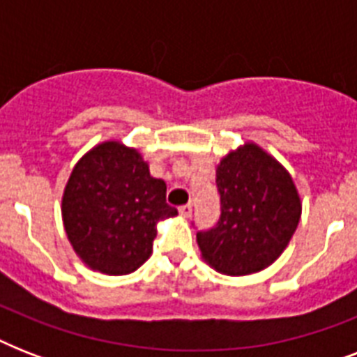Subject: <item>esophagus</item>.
I'll use <instances>...</instances> for the list:
<instances>
[{"label":"esophagus","mask_w":357,"mask_h":357,"mask_svg":"<svg viewBox=\"0 0 357 357\" xmlns=\"http://www.w3.org/2000/svg\"><path fill=\"white\" fill-rule=\"evenodd\" d=\"M179 215H181V217H185V218H189L190 215H192V207H190L189 204H187V206H181V207H179Z\"/></svg>","instance_id":"obj_1"}]
</instances>
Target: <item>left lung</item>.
Masks as SVG:
<instances>
[{
    "label": "left lung",
    "mask_w": 357,
    "mask_h": 357,
    "mask_svg": "<svg viewBox=\"0 0 357 357\" xmlns=\"http://www.w3.org/2000/svg\"><path fill=\"white\" fill-rule=\"evenodd\" d=\"M220 218L198 231L202 257L228 276L254 274L282 255L300 222L293 178L257 144L241 146L217 168Z\"/></svg>",
    "instance_id": "obj_1"
}]
</instances>
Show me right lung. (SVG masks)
Returning <instances> with one entry per match:
<instances>
[{
	"label": "right lung",
	"instance_id": "right-lung-1",
	"mask_svg": "<svg viewBox=\"0 0 357 357\" xmlns=\"http://www.w3.org/2000/svg\"><path fill=\"white\" fill-rule=\"evenodd\" d=\"M167 183L150 176L133 148L109 140L81 157L63 195V222L75 254L92 271L122 276L151 254L157 222L176 217Z\"/></svg>",
	"mask_w": 357,
	"mask_h": 357
}]
</instances>
